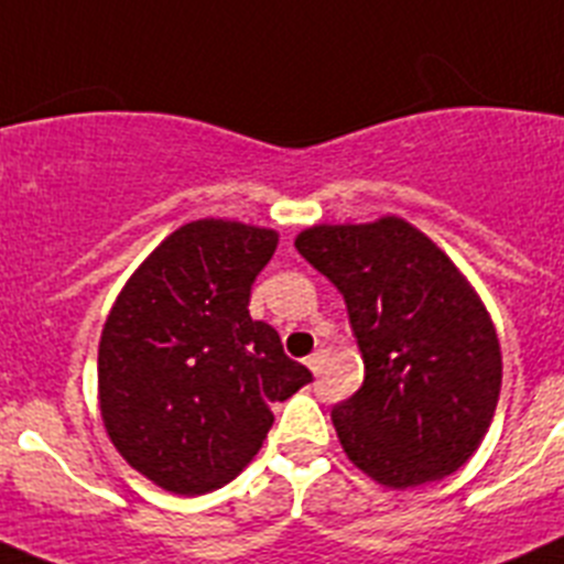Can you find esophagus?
<instances>
[{
	"mask_svg": "<svg viewBox=\"0 0 564 564\" xmlns=\"http://www.w3.org/2000/svg\"><path fill=\"white\" fill-rule=\"evenodd\" d=\"M326 357H328L326 351H317V354H312V357L306 359L308 370H312V373H323V368H326Z\"/></svg>",
	"mask_w": 564,
	"mask_h": 564,
	"instance_id": "obj_1",
	"label": "esophagus"
}]
</instances>
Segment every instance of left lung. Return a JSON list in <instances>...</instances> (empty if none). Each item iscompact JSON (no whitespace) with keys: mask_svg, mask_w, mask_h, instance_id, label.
I'll use <instances>...</instances> for the list:
<instances>
[{"mask_svg":"<svg viewBox=\"0 0 564 564\" xmlns=\"http://www.w3.org/2000/svg\"><path fill=\"white\" fill-rule=\"evenodd\" d=\"M294 247L339 289L362 351V388L332 410L345 455L388 489L460 469L503 382L495 323L464 272L399 216L314 225Z\"/></svg>","mask_w":564,"mask_h":564,"instance_id":"left-lung-1","label":"left lung"}]
</instances>
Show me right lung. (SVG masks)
Segmentation results:
<instances>
[{
    "mask_svg": "<svg viewBox=\"0 0 564 564\" xmlns=\"http://www.w3.org/2000/svg\"><path fill=\"white\" fill-rule=\"evenodd\" d=\"M278 232L199 219L171 232L120 289L98 348L100 419L131 469L174 495L230 484L270 433V404L312 382L250 317Z\"/></svg>",
    "mask_w": 564,
    "mask_h": 564,
    "instance_id": "right-lung-1",
    "label": "right lung"
}]
</instances>
